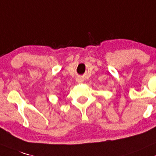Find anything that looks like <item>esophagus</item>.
<instances>
[{"instance_id": "esophagus-1", "label": "esophagus", "mask_w": 156, "mask_h": 156, "mask_svg": "<svg viewBox=\"0 0 156 156\" xmlns=\"http://www.w3.org/2000/svg\"><path fill=\"white\" fill-rule=\"evenodd\" d=\"M76 80H77L78 83H81V82H83V80H82L81 78H78Z\"/></svg>"}]
</instances>
